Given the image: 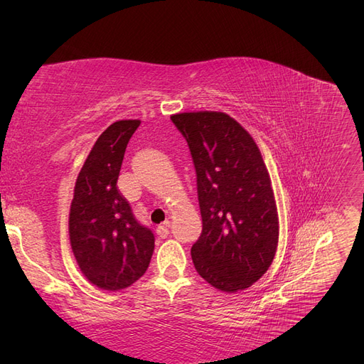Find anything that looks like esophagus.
<instances>
[{"label":"esophagus","mask_w":364,"mask_h":364,"mask_svg":"<svg viewBox=\"0 0 364 364\" xmlns=\"http://www.w3.org/2000/svg\"><path fill=\"white\" fill-rule=\"evenodd\" d=\"M168 228H170V222H168V220H165V222H164L162 225H159V226L156 228V234H158L161 238H167L168 234H170Z\"/></svg>","instance_id":"34e87169"}]
</instances>
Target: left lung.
I'll use <instances>...</instances> for the list:
<instances>
[{
    "label": "left lung",
    "instance_id": "left-lung-1",
    "mask_svg": "<svg viewBox=\"0 0 364 364\" xmlns=\"http://www.w3.org/2000/svg\"><path fill=\"white\" fill-rule=\"evenodd\" d=\"M193 156L202 234L191 247L197 273L235 293L257 282L278 247L279 220L272 181L249 132L225 112L171 115Z\"/></svg>",
    "mask_w": 364,
    "mask_h": 364
}]
</instances>
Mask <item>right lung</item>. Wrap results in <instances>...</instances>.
<instances>
[{"mask_svg":"<svg viewBox=\"0 0 364 364\" xmlns=\"http://www.w3.org/2000/svg\"><path fill=\"white\" fill-rule=\"evenodd\" d=\"M139 119H119L97 138L77 176L70 208V243L80 272L98 289L118 291L146 273L153 232L136 222L117 181Z\"/></svg>","mask_w":364,"mask_h":364,"instance_id":"1","label":"right lung"}]
</instances>
